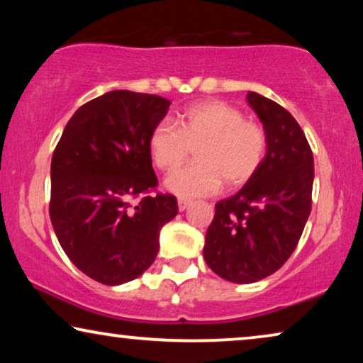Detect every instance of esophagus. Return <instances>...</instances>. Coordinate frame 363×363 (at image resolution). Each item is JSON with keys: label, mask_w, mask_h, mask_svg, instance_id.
Returning <instances> with one entry per match:
<instances>
[{"label": "esophagus", "mask_w": 363, "mask_h": 363, "mask_svg": "<svg viewBox=\"0 0 363 363\" xmlns=\"http://www.w3.org/2000/svg\"><path fill=\"white\" fill-rule=\"evenodd\" d=\"M190 205H191V201L186 200V198H178V210L180 211H185Z\"/></svg>", "instance_id": "obj_1"}]
</instances>
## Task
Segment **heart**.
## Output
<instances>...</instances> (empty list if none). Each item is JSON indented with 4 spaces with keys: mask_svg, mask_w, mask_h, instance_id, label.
Wrapping results in <instances>:
<instances>
[{
    "mask_svg": "<svg viewBox=\"0 0 363 363\" xmlns=\"http://www.w3.org/2000/svg\"><path fill=\"white\" fill-rule=\"evenodd\" d=\"M267 133L261 123L246 121L231 104L203 101L178 113L175 123L160 121L148 135V152L162 172L180 168L198 148V162L167 180L180 196H205L245 185L256 175L267 153Z\"/></svg>",
    "mask_w": 363,
    "mask_h": 363,
    "instance_id": "b5f03b06",
    "label": "heart"
}]
</instances>
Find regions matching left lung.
Masks as SVG:
<instances>
[{
    "mask_svg": "<svg viewBox=\"0 0 363 363\" xmlns=\"http://www.w3.org/2000/svg\"><path fill=\"white\" fill-rule=\"evenodd\" d=\"M267 133V153L236 195L218 201L206 231V264L223 279L251 284L294 252L312 206L314 157L296 118L271 99L247 94Z\"/></svg>",
    "mask_w": 363,
    "mask_h": 363,
    "instance_id": "8db88e82",
    "label": "left lung"
}]
</instances>
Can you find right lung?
<instances>
[{
	"mask_svg": "<svg viewBox=\"0 0 363 363\" xmlns=\"http://www.w3.org/2000/svg\"><path fill=\"white\" fill-rule=\"evenodd\" d=\"M170 104L153 94L107 92L74 112L54 148V233L74 266L106 286L152 266L162 226L178 213L170 193L150 195L158 180L148 135Z\"/></svg>",
	"mask_w": 363,
	"mask_h": 363,
	"instance_id": "add662e5",
	"label": "right lung"
}]
</instances>
